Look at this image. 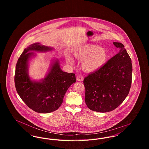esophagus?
<instances>
[{
    "mask_svg": "<svg viewBox=\"0 0 149 149\" xmlns=\"http://www.w3.org/2000/svg\"><path fill=\"white\" fill-rule=\"evenodd\" d=\"M77 79L79 81H81L83 80V77L81 75H78V77H77Z\"/></svg>",
    "mask_w": 149,
    "mask_h": 149,
    "instance_id": "obj_1",
    "label": "esophagus"
}]
</instances>
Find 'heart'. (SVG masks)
<instances>
[{"label":"heart","mask_w":149,"mask_h":149,"mask_svg":"<svg viewBox=\"0 0 149 149\" xmlns=\"http://www.w3.org/2000/svg\"><path fill=\"white\" fill-rule=\"evenodd\" d=\"M73 55L78 60L81 61L83 70L88 72L98 71L105 65L108 59L107 50L103 47L92 43L78 47L73 51ZM65 59L68 64H74L72 58L69 55H66Z\"/></svg>","instance_id":"1"}]
</instances>
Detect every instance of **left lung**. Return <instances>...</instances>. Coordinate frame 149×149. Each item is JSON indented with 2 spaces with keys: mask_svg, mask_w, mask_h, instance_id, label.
Returning <instances> with one entry per match:
<instances>
[{
  "mask_svg": "<svg viewBox=\"0 0 149 149\" xmlns=\"http://www.w3.org/2000/svg\"><path fill=\"white\" fill-rule=\"evenodd\" d=\"M119 52L101 69L84 78L87 107L98 112L117 108L127 97L132 82L131 59L122 43L114 42Z\"/></svg>",
  "mask_w": 149,
  "mask_h": 149,
  "instance_id": "8db88e82",
  "label": "left lung"
}]
</instances>
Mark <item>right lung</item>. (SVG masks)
<instances>
[{"label": "right lung", "mask_w": 149, "mask_h": 149, "mask_svg": "<svg viewBox=\"0 0 149 149\" xmlns=\"http://www.w3.org/2000/svg\"><path fill=\"white\" fill-rule=\"evenodd\" d=\"M54 48L32 43L24 49L15 66L14 83L16 91L26 105L40 113H47L57 110L63 102L68 88L76 82L75 75L63 71L56 58L51 60L45 78L35 80L29 74V63L35 58V52H47Z\"/></svg>", "instance_id": "right-lung-1"}]
</instances>
